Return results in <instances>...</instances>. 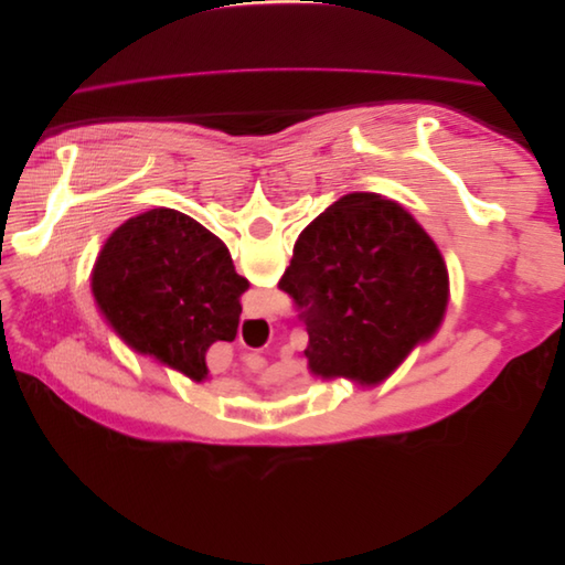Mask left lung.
<instances>
[{
  "label": "left lung",
  "mask_w": 565,
  "mask_h": 565,
  "mask_svg": "<svg viewBox=\"0 0 565 565\" xmlns=\"http://www.w3.org/2000/svg\"><path fill=\"white\" fill-rule=\"evenodd\" d=\"M278 287L309 332L311 372L361 384L382 382L431 339L450 295L436 243L374 193L344 195L313 218Z\"/></svg>",
  "instance_id": "8db88e82"
}]
</instances>
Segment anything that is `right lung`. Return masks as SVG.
<instances>
[{
  "label": "right lung",
  "mask_w": 565,
  "mask_h": 565,
  "mask_svg": "<svg viewBox=\"0 0 565 565\" xmlns=\"http://www.w3.org/2000/svg\"><path fill=\"white\" fill-rule=\"evenodd\" d=\"M228 247L195 218L150 210L125 221L100 249L92 292L100 313L127 344L202 382L204 353L233 341L241 295Z\"/></svg>",
  "instance_id": "1"
}]
</instances>
